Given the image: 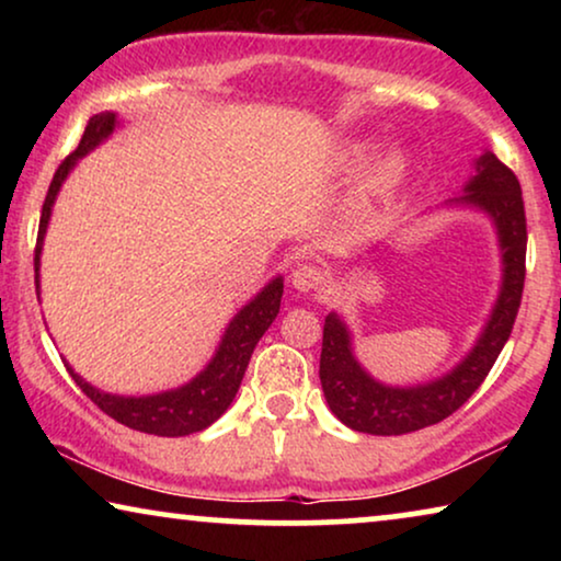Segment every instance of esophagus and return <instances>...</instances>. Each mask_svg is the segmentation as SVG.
Instances as JSON below:
<instances>
[{
  "mask_svg": "<svg viewBox=\"0 0 561 561\" xmlns=\"http://www.w3.org/2000/svg\"><path fill=\"white\" fill-rule=\"evenodd\" d=\"M321 280H324V273L319 271L317 265L311 263H304L298 265L294 273H290V283H294L296 290H304V294H309V290L319 288Z\"/></svg>",
  "mask_w": 561,
  "mask_h": 561,
  "instance_id": "34e87169",
  "label": "esophagus"
}]
</instances>
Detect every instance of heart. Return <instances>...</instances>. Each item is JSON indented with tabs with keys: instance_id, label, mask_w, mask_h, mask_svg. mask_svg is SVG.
Returning <instances> with one entry per match:
<instances>
[{
	"instance_id": "heart-1",
	"label": "heart",
	"mask_w": 561,
	"mask_h": 561,
	"mask_svg": "<svg viewBox=\"0 0 561 561\" xmlns=\"http://www.w3.org/2000/svg\"><path fill=\"white\" fill-rule=\"evenodd\" d=\"M355 158H363V148H357ZM405 173H409V156L403 150H388L386 156L378 158V163L373 165L370 175L365 181V191L370 196H388L401 186Z\"/></svg>"
}]
</instances>
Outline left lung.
Listing matches in <instances>:
<instances>
[{
  "label": "left lung",
  "mask_w": 561,
  "mask_h": 561,
  "mask_svg": "<svg viewBox=\"0 0 561 561\" xmlns=\"http://www.w3.org/2000/svg\"><path fill=\"white\" fill-rule=\"evenodd\" d=\"M449 204L474 206L493 219L503 252V283L485 329L474 347L442 378L421 386H386L357 363L352 334L340 313L324 319L319 378L327 403L344 426L363 434L398 436L439 424L451 416L488 378L516 321L526 278V211L520 183L493 152L474 160L465 194Z\"/></svg>",
  "instance_id": "left-lung-1"
}]
</instances>
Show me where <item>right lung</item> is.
<instances>
[{"mask_svg":"<svg viewBox=\"0 0 561 561\" xmlns=\"http://www.w3.org/2000/svg\"><path fill=\"white\" fill-rule=\"evenodd\" d=\"M117 127V114L114 112H102L94 114L89 119L87 129H83V137L71 156H68L64 163L58 165L56 175H53L48 196H45L43 214H41V229H37V244H35V286H37V298H41V252H43V240L45 232H48V221L53 204H56V196L68 173L73 171V165L79 160L102 145L106 137L114 133ZM280 296H283V278H273L267 286L260 290V294L252 298L248 306H242L240 311L234 313V319L229 321L225 336H221L217 352H214L211 363L204 367L202 373L196 375L194 380H188L186 386L163 390V393L156 396H114L104 393L81 378L79 373H73L71 365L68 373L76 380L83 393H87L91 401H94L99 409H102L106 416H112L119 424H125L135 432L156 434V436H186L204 432L206 426H211L221 413L229 409V403L234 401L237 390H240V382L244 378V370H248V363L252 357V350L260 342V336L267 332V327L273 324L275 317L280 311Z\"/></svg>","mask_w":561,"mask_h":561,"instance_id":"right-lung-1","label":"right lung"}]
</instances>
